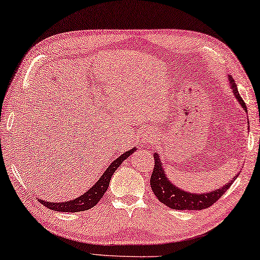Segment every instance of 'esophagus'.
Returning <instances> with one entry per match:
<instances>
[{
  "label": "esophagus",
  "mask_w": 260,
  "mask_h": 260,
  "mask_svg": "<svg viewBox=\"0 0 260 260\" xmlns=\"http://www.w3.org/2000/svg\"><path fill=\"white\" fill-rule=\"evenodd\" d=\"M142 141L144 143V145H151V144L154 143V141H155L154 131L151 129H146L142 134Z\"/></svg>",
  "instance_id": "34e87169"
}]
</instances>
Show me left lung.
Masks as SVG:
<instances>
[{
    "instance_id": "8db88e82",
    "label": "left lung",
    "mask_w": 260,
    "mask_h": 260,
    "mask_svg": "<svg viewBox=\"0 0 260 260\" xmlns=\"http://www.w3.org/2000/svg\"><path fill=\"white\" fill-rule=\"evenodd\" d=\"M228 78H229V85L231 87V89H233L235 98L237 99L238 103L242 106L243 109L247 111L246 105L238 93L236 82H235V80L231 78V75L228 74ZM153 157L154 169L150 179L151 188H152L154 195L157 197L159 201L169 207V208L175 210H201L208 208V207L214 205V203L230 188L231 183L235 181V179H236L239 174L238 173L235 175L233 180H230L226 185L219 187L217 189L208 191V193H190V191H186L179 188L177 185H174V183L167 178L166 172L164 170L162 162L160 160V157H159V154L157 152H154Z\"/></svg>"
}]
</instances>
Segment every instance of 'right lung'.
Here are the masks:
<instances>
[{"instance_id":"add662e5","label":"right lung","mask_w":260,"mask_h":260,"mask_svg":"<svg viewBox=\"0 0 260 260\" xmlns=\"http://www.w3.org/2000/svg\"><path fill=\"white\" fill-rule=\"evenodd\" d=\"M135 151L136 147L126 151V152L119 155L117 159H115V160L108 166V169L105 171V173L101 175V178L91 186V188L85 191L82 195H80L79 198L69 200V201L65 202H49L42 199H38V201L41 202L42 205L47 207L49 209H52L54 211H62V213H78V211H83L93 208L107 191L114 172L116 171L119 165H121L125 159H127L129 155L133 154Z\"/></svg>"}]
</instances>
